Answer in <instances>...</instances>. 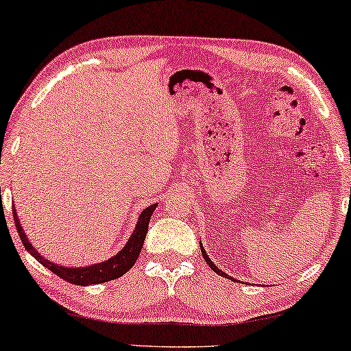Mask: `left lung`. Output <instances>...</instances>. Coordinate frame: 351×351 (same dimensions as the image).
I'll return each instance as SVG.
<instances>
[{"instance_id":"1","label":"left lung","mask_w":351,"mask_h":351,"mask_svg":"<svg viewBox=\"0 0 351 351\" xmlns=\"http://www.w3.org/2000/svg\"><path fill=\"white\" fill-rule=\"evenodd\" d=\"M199 250H202V254H203V258H204V261H206V263H208V265L210 267V269H213L214 271H215V274L217 275H220V276H225V278H231L230 275H226L225 274V271H221L220 269H219V267H217L214 263H213V261H210L209 259V256H208V253H206L204 252V248H203V245H202V242H199Z\"/></svg>"}]
</instances>
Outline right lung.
Instances as JSON below:
<instances>
[{
  "label": "right lung",
  "instance_id": "right-lung-1",
  "mask_svg": "<svg viewBox=\"0 0 351 351\" xmlns=\"http://www.w3.org/2000/svg\"><path fill=\"white\" fill-rule=\"evenodd\" d=\"M156 208H158V203L149 204L148 208L142 210L141 215H138V219H137L134 231L131 232V236H130V239H128V242L125 243V247L120 248L119 253L110 256L109 259L103 261V263H97V264L84 265V267L60 265V264L53 263V261L47 259L45 256H42L34 248V245L29 242L26 232L23 231V228H21L20 220H19V214H16L15 208L12 209V214H14L15 226H16V230H19L21 242H23L25 248L31 253V256H34L38 263H40L43 267H47L48 270H51L54 275L60 276L62 280L71 282V285L90 286V285H101V282H108L110 280H117V278L125 275L126 271L136 264L138 254H141V252H142L143 241H145V236L148 232L149 219H152V214L154 213Z\"/></svg>",
  "mask_w": 351,
  "mask_h": 351
}]
</instances>
